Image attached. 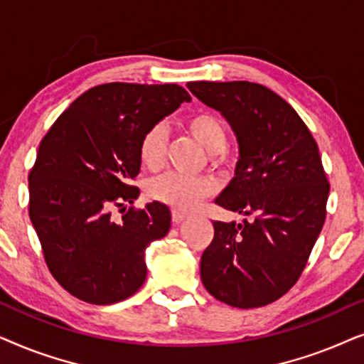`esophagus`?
Wrapping results in <instances>:
<instances>
[{
  "label": "esophagus",
  "mask_w": 364,
  "mask_h": 364,
  "mask_svg": "<svg viewBox=\"0 0 364 364\" xmlns=\"http://www.w3.org/2000/svg\"><path fill=\"white\" fill-rule=\"evenodd\" d=\"M171 215H173V221L176 223V225H179V223H181V221H185L186 218H188L186 213H183V211H178V210H173Z\"/></svg>",
  "instance_id": "obj_1"
}]
</instances>
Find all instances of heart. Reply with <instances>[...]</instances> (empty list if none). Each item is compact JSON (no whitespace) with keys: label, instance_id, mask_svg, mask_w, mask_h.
Masks as SVG:
<instances>
[{"label":"heart","instance_id":"b5f03b06","mask_svg":"<svg viewBox=\"0 0 364 364\" xmlns=\"http://www.w3.org/2000/svg\"><path fill=\"white\" fill-rule=\"evenodd\" d=\"M185 129L206 149L218 158L228 146V133L225 124L215 114L206 111H198L185 119ZM168 136L161 126H153L143 134L139 141V159L144 166L156 169L161 166L164 153H166ZM215 191V185L206 178H191L179 173H164L154 178L148 185V195L164 205L188 211L210 196Z\"/></svg>","mask_w":364,"mask_h":364}]
</instances>
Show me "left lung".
I'll return each instance as SVG.
<instances>
[{
  "label": "left lung",
  "mask_w": 364,
  "mask_h": 364,
  "mask_svg": "<svg viewBox=\"0 0 364 364\" xmlns=\"http://www.w3.org/2000/svg\"><path fill=\"white\" fill-rule=\"evenodd\" d=\"M186 86L235 133V176L215 203L245 216L241 223L213 221L201 281L230 306H264L296 283L324 225L329 183L318 144L296 111L263 85Z\"/></svg>",
  "instance_id": "8db88e82"
}]
</instances>
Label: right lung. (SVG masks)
Here are the masks:
<instances>
[{
    "instance_id": "obj_1",
    "label": "right lung",
    "mask_w": 364,
    "mask_h": 364,
    "mask_svg": "<svg viewBox=\"0 0 364 364\" xmlns=\"http://www.w3.org/2000/svg\"><path fill=\"white\" fill-rule=\"evenodd\" d=\"M183 101L191 96L178 85H100L43 138L30 173V218L51 274L81 301L113 304L143 287L144 251L168 235L171 211L153 201L116 221L111 208L136 200L139 141Z\"/></svg>"
}]
</instances>
